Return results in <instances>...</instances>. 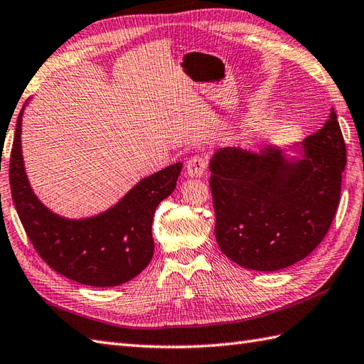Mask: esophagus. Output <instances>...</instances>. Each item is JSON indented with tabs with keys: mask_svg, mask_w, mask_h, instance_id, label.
<instances>
[{
	"mask_svg": "<svg viewBox=\"0 0 364 364\" xmlns=\"http://www.w3.org/2000/svg\"><path fill=\"white\" fill-rule=\"evenodd\" d=\"M206 167H208V159L203 155H197L188 161V166H186V173L192 176V178H200V176L205 175Z\"/></svg>",
	"mask_w": 364,
	"mask_h": 364,
	"instance_id": "1",
	"label": "esophagus"
}]
</instances>
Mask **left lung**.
<instances>
[{"label": "left lung", "instance_id": "obj_1", "mask_svg": "<svg viewBox=\"0 0 364 364\" xmlns=\"http://www.w3.org/2000/svg\"><path fill=\"white\" fill-rule=\"evenodd\" d=\"M260 154L218 149L210 158L215 239L235 264L276 272L309 256L336 213L346 144L335 109L323 129L293 147Z\"/></svg>", "mask_w": 364, "mask_h": 364}]
</instances>
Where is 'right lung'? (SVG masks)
Wrapping results in <instances>:
<instances>
[{
    "label": "right lung",
    "mask_w": 364,
    "mask_h": 364,
    "mask_svg": "<svg viewBox=\"0 0 364 364\" xmlns=\"http://www.w3.org/2000/svg\"><path fill=\"white\" fill-rule=\"evenodd\" d=\"M16 119L11 151L12 200L33 248L46 264L83 285L129 282L154 256L151 222L156 206L173 192L183 168L175 163L142 178L105 213L73 220L54 214L33 193L21 154V119Z\"/></svg>",
    "instance_id": "add662e5"
}]
</instances>
